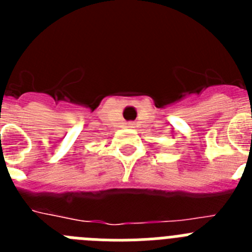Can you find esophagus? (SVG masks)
Returning <instances> with one entry per match:
<instances>
[{"label": "esophagus", "mask_w": 252, "mask_h": 252, "mask_svg": "<svg viewBox=\"0 0 252 252\" xmlns=\"http://www.w3.org/2000/svg\"><path fill=\"white\" fill-rule=\"evenodd\" d=\"M133 125H135V124H133V122H128L127 126H128V127H133Z\"/></svg>", "instance_id": "34e87169"}]
</instances>
